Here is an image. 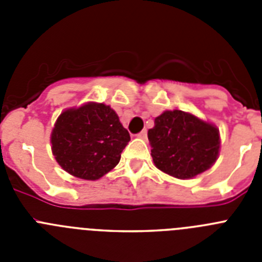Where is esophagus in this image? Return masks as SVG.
<instances>
[{"label":"esophagus","instance_id":"esophagus-1","mask_svg":"<svg viewBox=\"0 0 262 262\" xmlns=\"http://www.w3.org/2000/svg\"><path fill=\"white\" fill-rule=\"evenodd\" d=\"M138 136L140 139H147V129H143L142 133H139Z\"/></svg>","mask_w":262,"mask_h":262}]
</instances>
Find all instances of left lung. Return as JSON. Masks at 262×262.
Instances as JSON below:
<instances>
[{"label":"left lung","mask_w":262,"mask_h":262,"mask_svg":"<svg viewBox=\"0 0 262 262\" xmlns=\"http://www.w3.org/2000/svg\"><path fill=\"white\" fill-rule=\"evenodd\" d=\"M157 169L180 180H190L215 164L221 135L215 124L182 110H165L148 131Z\"/></svg>","instance_id":"8db88e82"}]
</instances>
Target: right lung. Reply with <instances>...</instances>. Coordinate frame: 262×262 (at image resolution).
Segmentation results:
<instances>
[{"mask_svg": "<svg viewBox=\"0 0 262 262\" xmlns=\"http://www.w3.org/2000/svg\"><path fill=\"white\" fill-rule=\"evenodd\" d=\"M129 134L108 105L86 102L66 108L51 133V149L66 172L96 181L118 165Z\"/></svg>", "mask_w": 262, "mask_h": 262, "instance_id": "obj_1", "label": "right lung"}]
</instances>
